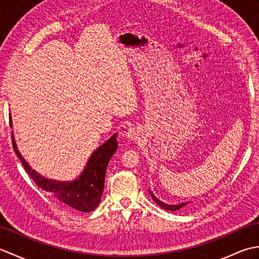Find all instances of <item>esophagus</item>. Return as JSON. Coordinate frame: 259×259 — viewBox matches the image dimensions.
<instances>
[{
  "label": "esophagus",
  "instance_id": "34e87169",
  "mask_svg": "<svg viewBox=\"0 0 259 259\" xmlns=\"http://www.w3.org/2000/svg\"><path fill=\"white\" fill-rule=\"evenodd\" d=\"M141 135H142L141 129L139 128V126H136V125L130 126V128L128 129V133H126V137H128V138L131 140L139 139Z\"/></svg>",
  "mask_w": 259,
  "mask_h": 259
}]
</instances>
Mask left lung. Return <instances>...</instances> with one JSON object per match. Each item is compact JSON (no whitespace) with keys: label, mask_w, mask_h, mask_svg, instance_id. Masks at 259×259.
Here are the masks:
<instances>
[{"label":"left lung","mask_w":259,"mask_h":259,"mask_svg":"<svg viewBox=\"0 0 259 259\" xmlns=\"http://www.w3.org/2000/svg\"><path fill=\"white\" fill-rule=\"evenodd\" d=\"M150 195H151V197H152V199H153V201H156V203L157 205H159L160 206L161 208H163V209H166V210H170V211H176V210H179L180 208H183V207H185L187 203L186 202H183V203H179V205H167V203H164V202H162V201H160L158 199V198L152 194V192H150Z\"/></svg>","instance_id":"obj_1"}]
</instances>
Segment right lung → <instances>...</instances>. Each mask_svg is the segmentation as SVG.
I'll return each mask as SVG.
<instances>
[{"mask_svg": "<svg viewBox=\"0 0 259 259\" xmlns=\"http://www.w3.org/2000/svg\"><path fill=\"white\" fill-rule=\"evenodd\" d=\"M10 125L11 117H10ZM13 149L19 157L21 162L23 163L25 171L29 174L32 180L41 189L51 192L58 200L72 207L79 211L90 212L98 207L100 202V198L104 187V176H106L107 166L109 160L118 148L117 134L113 135L107 142L99 147L92 153L87 167L78 179L71 183H63V181L49 180L43 178L42 176L35 172V170L31 169L27 162L22 158L21 153L18 151L15 141L12 137Z\"/></svg>", "mask_w": 259, "mask_h": 259, "instance_id": "obj_1", "label": "right lung"}]
</instances>
